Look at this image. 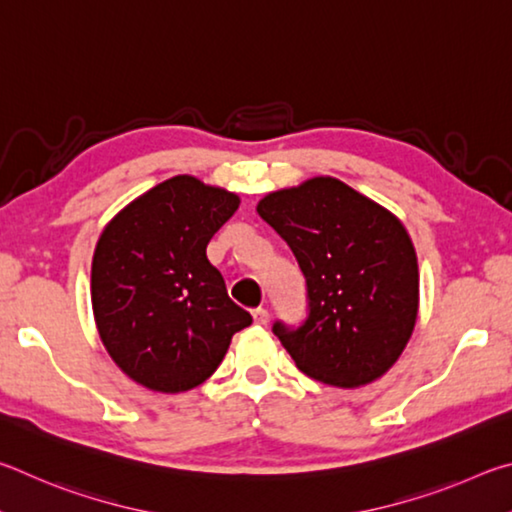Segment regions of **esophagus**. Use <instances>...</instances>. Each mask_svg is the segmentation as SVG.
Listing matches in <instances>:
<instances>
[{"label":"esophagus","instance_id":"obj_1","mask_svg":"<svg viewBox=\"0 0 512 512\" xmlns=\"http://www.w3.org/2000/svg\"><path fill=\"white\" fill-rule=\"evenodd\" d=\"M251 315H254V321L258 326L270 324V310H267V308H256L254 312H251Z\"/></svg>","mask_w":512,"mask_h":512}]
</instances>
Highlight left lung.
<instances>
[{
	"mask_svg": "<svg viewBox=\"0 0 512 512\" xmlns=\"http://www.w3.org/2000/svg\"><path fill=\"white\" fill-rule=\"evenodd\" d=\"M258 215L306 276L308 317L272 326L299 369L344 389L387 373L418 315L416 251L402 222L335 177L270 193Z\"/></svg>",
	"mask_w": 512,
	"mask_h": 512,
	"instance_id": "1",
	"label": "left lung"
}]
</instances>
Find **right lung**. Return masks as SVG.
I'll return each mask as SVG.
<instances>
[{
	"label": "right lung",
	"mask_w": 512,
	"mask_h": 512,
	"mask_svg": "<svg viewBox=\"0 0 512 512\" xmlns=\"http://www.w3.org/2000/svg\"><path fill=\"white\" fill-rule=\"evenodd\" d=\"M238 204V195L177 175L125 206L98 238V335L116 366L146 389L179 393L202 384L231 337L251 324L206 258Z\"/></svg>",
	"instance_id": "right-lung-1"
}]
</instances>
